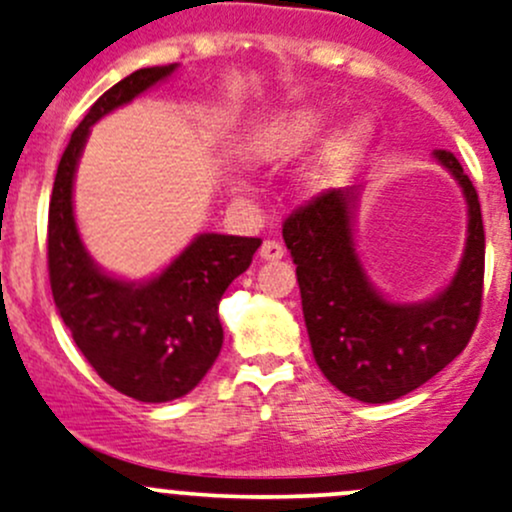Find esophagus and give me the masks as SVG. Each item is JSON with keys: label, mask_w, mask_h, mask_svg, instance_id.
Instances as JSON below:
<instances>
[{"label": "esophagus", "mask_w": 512, "mask_h": 512, "mask_svg": "<svg viewBox=\"0 0 512 512\" xmlns=\"http://www.w3.org/2000/svg\"><path fill=\"white\" fill-rule=\"evenodd\" d=\"M260 257L267 262H277L284 257V247L277 240H265L260 247Z\"/></svg>", "instance_id": "esophagus-1"}]
</instances>
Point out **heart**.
<instances>
[{
    "label": "heart",
    "mask_w": 512,
    "mask_h": 512,
    "mask_svg": "<svg viewBox=\"0 0 512 512\" xmlns=\"http://www.w3.org/2000/svg\"><path fill=\"white\" fill-rule=\"evenodd\" d=\"M328 112L319 105H297L277 112L270 120L257 125L242 142V157L257 166H277L299 157L324 134ZM373 142V125L368 117H353L328 137L316 157L311 179L324 186L343 179L363 159Z\"/></svg>",
    "instance_id": "1"
}]
</instances>
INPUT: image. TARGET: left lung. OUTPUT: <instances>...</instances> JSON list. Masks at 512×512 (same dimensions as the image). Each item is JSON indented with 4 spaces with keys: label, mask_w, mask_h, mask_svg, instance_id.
I'll return each mask as SVG.
<instances>
[{
    "label": "left lung",
    "mask_w": 512,
    "mask_h": 512,
    "mask_svg": "<svg viewBox=\"0 0 512 512\" xmlns=\"http://www.w3.org/2000/svg\"><path fill=\"white\" fill-rule=\"evenodd\" d=\"M434 159L454 176L469 208L464 257L437 297L400 304L370 282L353 238L358 186L321 193L282 225L316 365L353 400L383 405L417 390L464 351L478 324L486 260L481 203L454 154L437 149Z\"/></svg>",
    "instance_id": "1"
}]
</instances>
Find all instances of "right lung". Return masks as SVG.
Returning a JSON list of instances; mask_svg holds the SVG:
<instances>
[{
    "instance_id": "right-lung-1",
    "label": "right lung",
    "mask_w": 512,
    "mask_h": 512,
    "mask_svg": "<svg viewBox=\"0 0 512 512\" xmlns=\"http://www.w3.org/2000/svg\"><path fill=\"white\" fill-rule=\"evenodd\" d=\"M176 68H139L95 100L63 152L48 206V277L58 314L95 373L139 402H171L201 383L223 346L220 297L262 245L201 233L157 277L127 282L102 272L80 240L73 179L90 127Z\"/></svg>"
}]
</instances>
